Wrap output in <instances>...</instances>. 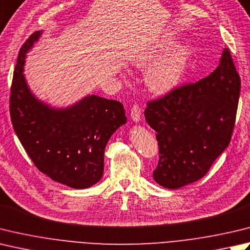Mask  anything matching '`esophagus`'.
<instances>
[{"instance_id":"esophagus-1","label":"esophagus","mask_w":250,"mask_h":250,"mask_svg":"<svg viewBox=\"0 0 250 250\" xmlns=\"http://www.w3.org/2000/svg\"><path fill=\"white\" fill-rule=\"evenodd\" d=\"M131 119L134 122H139L141 120V108L138 104H134L131 108Z\"/></svg>"}]
</instances>
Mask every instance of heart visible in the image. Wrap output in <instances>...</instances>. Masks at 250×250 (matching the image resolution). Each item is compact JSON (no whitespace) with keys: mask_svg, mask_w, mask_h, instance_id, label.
Segmentation results:
<instances>
[{"mask_svg":"<svg viewBox=\"0 0 250 250\" xmlns=\"http://www.w3.org/2000/svg\"><path fill=\"white\" fill-rule=\"evenodd\" d=\"M177 43L172 36H165L151 43L133 58V65L141 69L151 67L145 77L148 89L157 94L172 91L182 80L190 60L188 46Z\"/></svg>","mask_w":250,"mask_h":250,"instance_id":"1","label":"heart"}]
</instances>
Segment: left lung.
Returning a JSON list of instances; mask_svg holds the SVG:
<instances>
[{"mask_svg":"<svg viewBox=\"0 0 250 250\" xmlns=\"http://www.w3.org/2000/svg\"><path fill=\"white\" fill-rule=\"evenodd\" d=\"M241 78L229 48L216 70L147 103L145 120L156 131L159 161L153 178L175 189L206 174L233 133Z\"/></svg>","mask_w":250,"mask_h":250,"instance_id":"obj_1","label":"left lung"}]
</instances>
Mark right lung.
Here are the masks:
<instances>
[{
  "mask_svg": "<svg viewBox=\"0 0 250 250\" xmlns=\"http://www.w3.org/2000/svg\"><path fill=\"white\" fill-rule=\"evenodd\" d=\"M41 34L32 33L18 54L9 97L14 130L41 172L72 188H91L103 177L107 142L126 122L124 105L87 95L66 108H55L37 99L23 66Z\"/></svg>",
  "mask_w": 250,
  "mask_h": 250,
  "instance_id": "add662e5",
  "label": "right lung"
}]
</instances>
